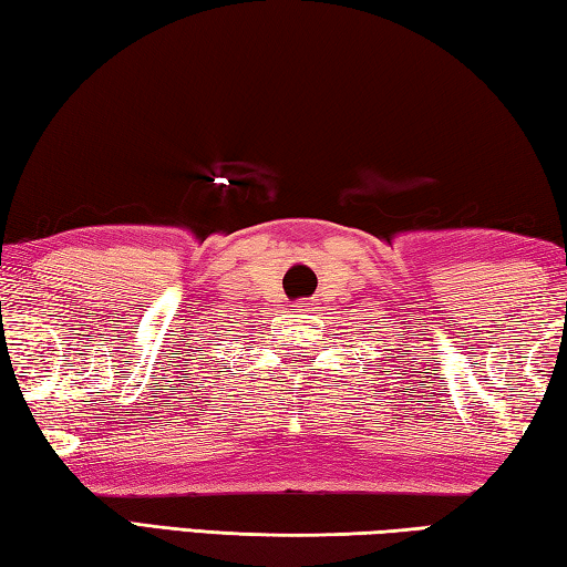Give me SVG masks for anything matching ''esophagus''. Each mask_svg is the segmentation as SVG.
Segmentation results:
<instances>
[{"label":"esophagus","mask_w":567,"mask_h":567,"mask_svg":"<svg viewBox=\"0 0 567 567\" xmlns=\"http://www.w3.org/2000/svg\"><path fill=\"white\" fill-rule=\"evenodd\" d=\"M297 307H307V305H305V302H300V305H297Z\"/></svg>","instance_id":"esophagus-1"}]
</instances>
